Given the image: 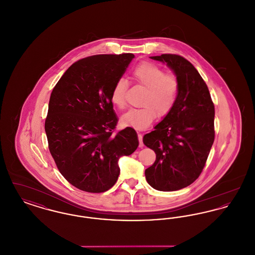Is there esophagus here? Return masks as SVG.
Here are the masks:
<instances>
[{"instance_id": "1", "label": "esophagus", "mask_w": 255, "mask_h": 255, "mask_svg": "<svg viewBox=\"0 0 255 255\" xmlns=\"http://www.w3.org/2000/svg\"><path fill=\"white\" fill-rule=\"evenodd\" d=\"M137 137H138V141H139V147H143V142H142V134L141 133H138L137 134Z\"/></svg>"}]
</instances>
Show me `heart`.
Returning <instances> with one entry per match:
<instances>
[{
  "instance_id": "heart-1",
  "label": "heart",
  "mask_w": 255,
  "mask_h": 255,
  "mask_svg": "<svg viewBox=\"0 0 255 255\" xmlns=\"http://www.w3.org/2000/svg\"><path fill=\"white\" fill-rule=\"evenodd\" d=\"M133 81L146 88L140 101L139 108H133L122 117L123 126L135 129H145L157 117L164 118L174 108L179 97L180 82L173 73H166L158 65L151 62H142L132 72ZM127 82L121 78L117 80L112 89L111 100L119 109L126 105Z\"/></svg>"
}]
</instances>
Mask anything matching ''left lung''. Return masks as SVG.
I'll return each instance as SVG.
<instances>
[{
  "label": "left lung",
  "mask_w": 255,
  "mask_h": 255,
  "mask_svg": "<svg viewBox=\"0 0 255 255\" xmlns=\"http://www.w3.org/2000/svg\"><path fill=\"white\" fill-rule=\"evenodd\" d=\"M176 73L180 91L169 115L146 133L143 143L156 153L145 170L147 182L159 191H175L194 182L206 165L215 138V108L206 82L194 66L178 54L152 56Z\"/></svg>",
  "instance_id": "obj_1"
}]
</instances>
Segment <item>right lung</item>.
Masks as SVG:
<instances>
[{
    "label": "right lung",
    "instance_id": "obj_1",
    "mask_svg": "<svg viewBox=\"0 0 255 255\" xmlns=\"http://www.w3.org/2000/svg\"><path fill=\"white\" fill-rule=\"evenodd\" d=\"M133 53L97 54L76 61L54 86L45 122L49 149L62 176L76 188L101 193L120 175L118 160L138 146L131 127L117 131L112 89Z\"/></svg>",
    "mask_w": 255,
    "mask_h": 255
}]
</instances>
